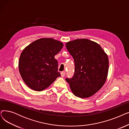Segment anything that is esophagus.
I'll use <instances>...</instances> for the list:
<instances>
[{"mask_svg":"<svg viewBox=\"0 0 129 129\" xmlns=\"http://www.w3.org/2000/svg\"><path fill=\"white\" fill-rule=\"evenodd\" d=\"M60 74H61V77H64L65 76V73L64 72H61L60 73Z\"/></svg>","mask_w":129,"mask_h":129,"instance_id":"34e87169","label":"esophagus"}]
</instances>
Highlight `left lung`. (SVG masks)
<instances>
[{
  "label": "left lung",
  "instance_id": "left-lung-1",
  "mask_svg": "<svg viewBox=\"0 0 129 129\" xmlns=\"http://www.w3.org/2000/svg\"><path fill=\"white\" fill-rule=\"evenodd\" d=\"M75 61L73 77L67 78L71 91L80 98L90 97L103 86L109 71V58L99 44L87 39L66 43Z\"/></svg>",
  "mask_w": 129,
  "mask_h": 129
}]
</instances>
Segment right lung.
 Segmentation results:
<instances>
[{
	"label": "right lung",
	"instance_id": "add662e5",
	"mask_svg": "<svg viewBox=\"0 0 129 129\" xmlns=\"http://www.w3.org/2000/svg\"><path fill=\"white\" fill-rule=\"evenodd\" d=\"M63 46L62 43L53 38H42L23 49L19 59V71L30 88L42 91L60 76L54 56Z\"/></svg>",
	"mask_w": 129,
	"mask_h": 129
}]
</instances>
